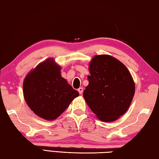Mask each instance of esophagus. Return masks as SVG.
Returning <instances> with one entry per match:
<instances>
[{"instance_id": "1", "label": "esophagus", "mask_w": 159, "mask_h": 159, "mask_svg": "<svg viewBox=\"0 0 159 159\" xmlns=\"http://www.w3.org/2000/svg\"><path fill=\"white\" fill-rule=\"evenodd\" d=\"M78 91H79V93L80 95H82V94H83V88H79V90H78Z\"/></svg>"}]
</instances>
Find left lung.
Returning a JSON list of instances; mask_svg holds the SVG:
<instances>
[{
  "mask_svg": "<svg viewBox=\"0 0 159 159\" xmlns=\"http://www.w3.org/2000/svg\"><path fill=\"white\" fill-rule=\"evenodd\" d=\"M83 97L99 120L111 122L125 114L134 95V83L124 64L108 55H95L89 65Z\"/></svg>",
  "mask_w": 159,
  "mask_h": 159,
  "instance_id": "8db88e82",
  "label": "left lung"
}]
</instances>
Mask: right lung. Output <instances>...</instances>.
I'll return each mask as SVG.
<instances>
[{"label": "right lung", "instance_id": "add662e5", "mask_svg": "<svg viewBox=\"0 0 159 159\" xmlns=\"http://www.w3.org/2000/svg\"><path fill=\"white\" fill-rule=\"evenodd\" d=\"M60 69L53 59L48 58L31 70L23 83L24 98L29 108L48 120L60 116L79 95L61 77Z\"/></svg>", "mask_w": 159, "mask_h": 159}]
</instances>
